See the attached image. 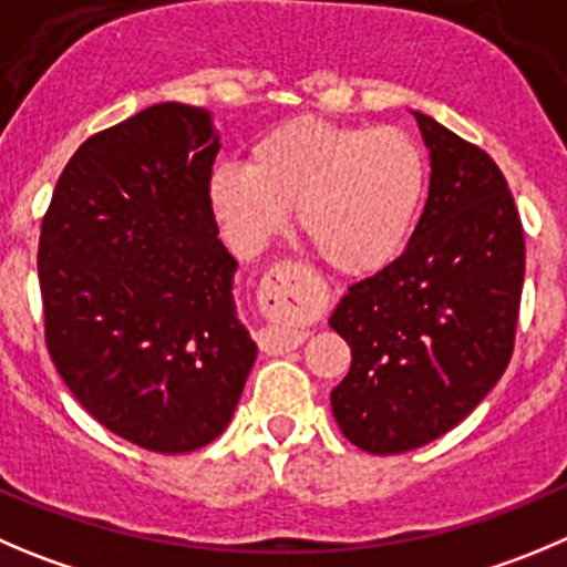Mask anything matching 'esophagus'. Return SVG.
<instances>
[{
	"instance_id": "1",
	"label": "esophagus",
	"mask_w": 567,
	"mask_h": 567,
	"mask_svg": "<svg viewBox=\"0 0 567 567\" xmlns=\"http://www.w3.org/2000/svg\"><path fill=\"white\" fill-rule=\"evenodd\" d=\"M264 300L275 315L295 317V320H303L315 311V295L306 289L298 267H292L289 261L275 264L269 269V275L264 278ZM306 337H309V331L298 322H275V326L264 328L258 339H261V348L267 353H284V350L298 348Z\"/></svg>"
}]
</instances>
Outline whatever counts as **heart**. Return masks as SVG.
<instances>
[{
	"label": "heart",
	"mask_w": 567,
	"mask_h": 567,
	"mask_svg": "<svg viewBox=\"0 0 567 567\" xmlns=\"http://www.w3.org/2000/svg\"><path fill=\"white\" fill-rule=\"evenodd\" d=\"M423 194L425 161L406 133L326 118L275 127L252 144L247 166H217L208 181L214 217L239 250H261L298 208L311 250L353 278L406 250Z\"/></svg>",
	"instance_id": "1"
}]
</instances>
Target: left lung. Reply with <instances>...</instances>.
<instances>
[{
    "label": "left lung",
    "mask_w": 567,
    "mask_h": 567,
    "mask_svg": "<svg viewBox=\"0 0 567 567\" xmlns=\"http://www.w3.org/2000/svg\"><path fill=\"white\" fill-rule=\"evenodd\" d=\"M412 113L431 158L417 228L328 320L353 355L331 392L333 417L355 449L379 456L442 436L498 384L526 269L520 217L495 161Z\"/></svg>",
    "instance_id": "left-lung-1"
}]
</instances>
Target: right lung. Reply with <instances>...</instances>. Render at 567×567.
<instances>
[{
	"instance_id": "obj_1",
	"label": "right lung",
	"mask_w": 567,
	"mask_h": 567,
	"mask_svg": "<svg viewBox=\"0 0 567 567\" xmlns=\"http://www.w3.org/2000/svg\"><path fill=\"white\" fill-rule=\"evenodd\" d=\"M217 153L206 107L161 102L80 144L41 225L58 373L96 423L155 454L217 440L258 353L208 197Z\"/></svg>"
}]
</instances>
